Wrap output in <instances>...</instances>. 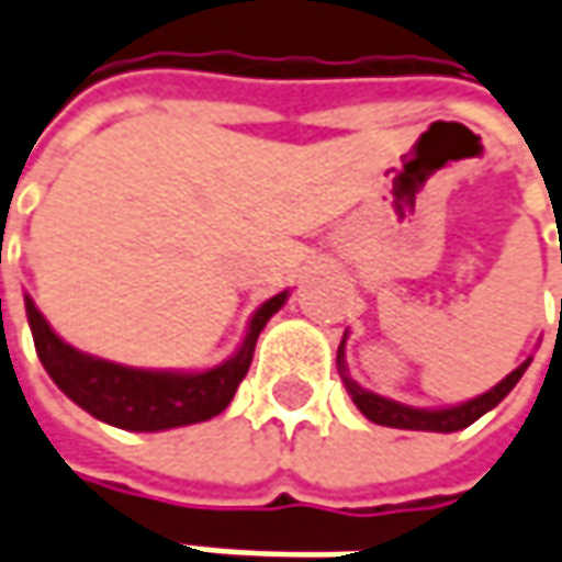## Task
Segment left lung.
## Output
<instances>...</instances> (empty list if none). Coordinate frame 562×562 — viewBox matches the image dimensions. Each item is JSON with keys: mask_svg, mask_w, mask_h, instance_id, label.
Listing matches in <instances>:
<instances>
[{"mask_svg": "<svg viewBox=\"0 0 562 562\" xmlns=\"http://www.w3.org/2000/svg\"><path fill=\"white\" fill-rule=\"evenodd\" d=\"M529 360L519 363L513 370L510 376L501 379L494 389H488L485 395L473 397L467 404H457V407H441V411H419V407H407V404H397V401H389V397L373 395L367 389H360L358 382L345 376V341L339 345V370L348 392L355 397L358 411L370 423H379V426H392V429H416V432H457V429H467L470 423H475L482 414H488L492 407H497L504 397L510 395L513 385L519 382V376L526 373Z\"/></svg>", "mask_w": 562, "mask_h": 562, "instance_id": "1", "label": "left lung"}]
</instances>
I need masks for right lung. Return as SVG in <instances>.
Segmentation results:
<instances>
[{
	"instance_id": "1",
	"label": "right lung",
	"mask_w": 562,
	"mask_h": 562,
	"mask_svg": "<svg viewBox=\"0 0 562 562\" xmlns=\"http://www.w3.org/2000/svg\"><path fill=\"white\" fill-rule=\"evenodd\" d=\"M289 292H280L270 301H263L248 323L243 348L221 367L204 370V373H155V370H133L121 367L111 360L89 358L61 341L46 317L36 311V304L24 299L27 304V323L33 333L36 355L43 360L52 382L65 395L80 404L87 414L102 419L108 426L130 429V432H161V429H177L189 423H204L211 416L226 411L233 401L239 382L251 367L255 341L285 304Z\"/></svg>"
}]
</instances>
